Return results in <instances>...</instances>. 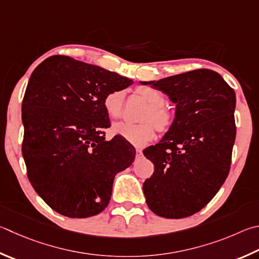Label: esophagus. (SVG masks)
<instances>
[{
    "label": "esophagus",
    "instance_id": "esophagus-1",
    "mask_svg": "<svg viewBox=\"0 0 259 259\" xmlns=\"http://www.w3.org/2000/svg\"><path fill=\"white\" fill-rule=\"evenodd\" d=\"M143 155L142 149H136V157H140Z\"/></svg>",
    "mask_w": 259,
    "mask_h": 259
}]
</instances>
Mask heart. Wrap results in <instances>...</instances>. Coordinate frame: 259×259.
I'll return each mask as SVG.
<instances>
[{"instance_id": "obj_1", "label": "heart", "mask_w": 259, "mask_h": 259, "mask_svg": "<svg viewBox=\"0 0 259 259\" xmlns=\"http://www.w3.org/2000/svg\"><path fill=\"white\" fill-rule=\"evenodd\" d=\"M136 93L147 103L148 107L142 116L143 123L130 124L125 122H119L113 125V133L123 138L131 145L143 147L153 140L156 136V129L161 133H165L171 128L173 117L165 107V96L150 86H139L136 88ZM124 92L114 91L107 94L103 106L106 114L111 119H117L122 113Z\"/></svg>"}]
</instances>
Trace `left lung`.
I'll return each mask as SVG.
<instances>
[{
    "label": "left lung",
    "instance_id": "left-lung-1",
    "mask_svg": "<svg viewBox=\"0 0 259 259\" xmlns=\"http://www.w3.org/2000/svg\"><path fill=\"white\" fill-rule=\"evenodd\" d=\"M176 104L171 128L144 150L155 171L143 185L150 210L162 218H188L218 194L231 165L236 140V93L208 69L140 81Z\"/></svg>",
    "mask_w": 259,
    "mask_h": 259
}]
</instances>
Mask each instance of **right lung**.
Segmentation results:
<instances>
[{
	"label": "right lung",
	"instance_id": "1",
	"mask_svg": "<svg viewBox=\"0 0 259 259\" xmlns=\"http://www.w3.org/2000/svg\"><path fill=\"white\" fill-rule=\"evenodd\" d=\"M134 81L69 56L44 60L31 73L22 101V156L28 179L59 214L97 215L111 199L117 172L136 155L122 138L105 140L111 125L107 94Z\"/></svg>",
	"mask_w": 259,
	"mask_h": 259
}]
</instances>
